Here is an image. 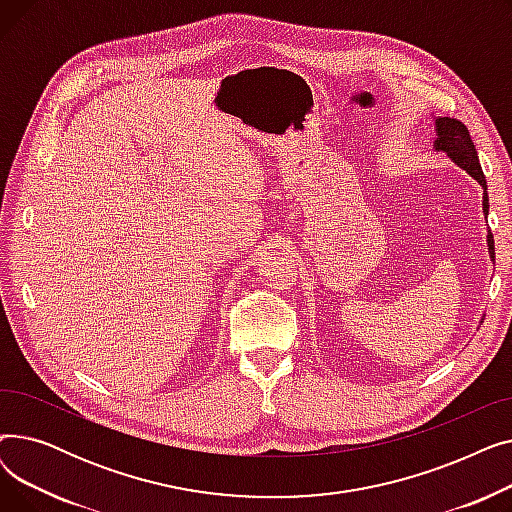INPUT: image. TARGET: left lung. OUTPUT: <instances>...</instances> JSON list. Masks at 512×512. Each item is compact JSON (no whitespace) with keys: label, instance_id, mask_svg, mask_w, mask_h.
<instances>
[{"label":"left lung","instance_id":"8db88e82","mask_svg":"<svg viewBox=\"0 0 512 512\" xmlns=\"http://www.w3.org/2000/svg\"><path fill=\"white\" fill-rule=\"evenodd\" d=\"M436 130H438V141H436V149H442L450 155V159L454 161L456 166H461L465 172H469L481 186H483V211L488 215V182L486 176H483L479 157L475 151V145L471 141V134L467 130V126L456 120V118H438L436 120ZM488 247H490V257L494 259V236L492 232L488 234Z\"/></svg>","mask_w":512,"mask_h":512}]
</instances>
